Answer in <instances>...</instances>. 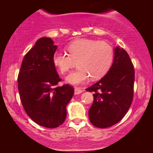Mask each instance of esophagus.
<instances>
[{
    "label": "esophagus",
    "instance_id": "obj_1",
    "mask_svg": "<svg viewBox=\"0 0 153 153\" xmlns=\"http://www.w3.org/2000/svg\"><path fill=\"white\" fill-rule=\"evenodd\" d=\"M83 92V89L79 87H75V95H78V94H81Z\"/></svg>",
    "mask_w": 153,
    "mask_h": 153
}]
</instances>
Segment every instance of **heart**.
<instances>
[{"label":"heart","instance_id":"heart-1","mask_svg":"<svg viewBox=\"0 0 153 153\" xmlns=\"http://www.w3.org/2000/svg\"><path fill=\"white\" fill-rule=\"evenodd\" d=\"M68 54L54 53L52 63L61 74H66L75 66L78 68L67 78L68 83L78 85L91 78L98 80L105 75L112 66L114 49L106 41L94 39H78L67 47Z\"/></svg>","mask_w":153,"mask_h":153}]
</instances>
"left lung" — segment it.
I'll return each instance as SVG.
<instances>
[{
  "mask_svg": "<svg viewBox=\"0 0 153 153\" xmlns=\"http://www.w3.org/2000/svg\"><path fill=\"white\" fill-rule=\"evenodd\" d=\"M135 69L123 48H115L112 67L100 81L86 89L93 92L89 110L90 122L98 128H107L119 122L132 104Z\"/></svg>",
  "mask_w": 153,
  "mask_h": 153,
  "instance_id": "8db88e82",
  "label": "left lung"
}]
</instances>
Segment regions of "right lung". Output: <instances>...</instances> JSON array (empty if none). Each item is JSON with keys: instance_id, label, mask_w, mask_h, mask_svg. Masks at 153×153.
<instances>
[{"instance_id": "right-lung-1", "label": "right lung", "mask_w": 153, "mask_h": 153, "mask_svg": "<svg viewBox=\"0 0 153 153\" xmlns=\"http://www.w3.org/2000/svg\"><path fill=\"white\" fill-rule=\"evenodd\" d=\"M49 38H41L26 54L18 76V87L23 107L40 126L56 128L64 122L67 105L74 95L69 84L62 81L52 63L57 46Z\"/></svg>"}]
</instances>
